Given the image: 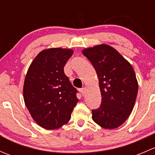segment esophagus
Instances as JSON below:
<instances>
[{"label": "esophagus", "mask_w": 155, "mask_h": 155, "mask_svg": "<svg viewBox=\"0 0 155 155\" xmlns=\"http://www.w3.org/2000/svg\"><path fill=\"white\" fill-rule=\"evenodd\" d=\"M86 91H87V89H86V87H82V89H81V93H82V94L83 95H85V94H86Z\"/></svg>", "instance_id": "esophagus-1"}]
</instances>
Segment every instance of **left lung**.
I'll use <instances>...</instances> for the list:
<instances>
[{
    "label": "left lung",
    "mask_w": 155,
    "mask_h": 155,
    "mask_svg": "<svg viewBox=\"0 0 155 155\" xmlns=\"http://www.w3.org/2000/svg\"><path fill=\"white\" fill-rule=\"evenodd\" d=\"M82 54L97 72L102 101L92 110V119L105 129H115L126 121L134 107L138 82L132 65L107 44L84 48Z\"/></svg>",
    "instance_id": "1"
}]
</instances>
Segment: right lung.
<instances>
[{"mask_svg": "<svg viewBox=\"0 0 155 155\" xmlns=\"http://www.w3.org/2000/svg\"><path fill=\"white\" fill-rule=\"evenodd\" d=\"M73 54L71 48L43 49L28 70L23 86L25 104L34 121L44 129H58L68 124L79 101L77 91L64 72Z\"/></svg>", "mask_w": 155, "mask_h": 155, "instance_id": "right-lung-1", "label": "right lung"}]
</instances>
